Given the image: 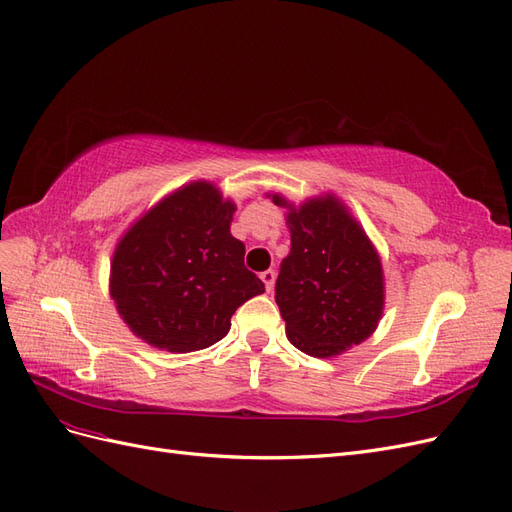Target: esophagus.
Wrapping results in <instances>:
<instances>
[{"label":"esophagus","mask_w":512,"mask_h":512,"mask_svg":"<svg viewBox=\"0 0 512 512\" xmlns=\"http://www.w3.org/2000/svg\"><path fill=\"white\" fill-rule=\"evenodd\" d=\"M259 279L264 281V285H266V291H272V289H274V283H276V272H274V270H266V272H261V274H259Z\"/></svg>","instance_id":"obj_1"}]
</instances>
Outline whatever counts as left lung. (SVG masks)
I'll return each instance as SVG.
<instances>
[{
    "label": "left lung",
    "mask_w": 512,
    "mask_h": 512,
    "mask_svg": "<svg viewBox=\"0 0 512 512\" xmlns=\"http://www.w3.org/2000/svg\"><path fill=\"white\" fill-rule=\"evenodd\" d=\"M276 206L285 199L272 197ZM291 251L274 300L300 352L328 358L369 339L384 309L382 264L360 225L334 197L287 214Z\"/></svg>",
    "instance_id": "1"
}]
</instances>
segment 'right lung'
I'll use <instances>...</instances> for the list:
<instances>
[{"instance_id": "add662e5", "label": "right lung", "mask_w": 512, "mask_h": 512, "mask_svg": "<svg viewBox=\"0 0 512 512\" xmlns=\"http://www.w3.org/2000/svg\"><path fill=\"white\" fill-rule=\"evenodd\" d=\"M233 203L208 182L180 188L137 221L115 248L111 298L139 339L167 352L206 349L264 283L231 236Z\"/></svg>"}]
</instances>
